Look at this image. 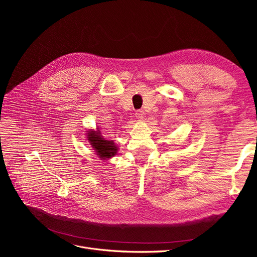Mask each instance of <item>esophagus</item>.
<instances>
[{
  "instance_id": "34e87169",
  "label": "esophagus",
  "mask_w": 257,
  "mask_h": 257,
  "mask_svg": "<svg viewBox=\"0 0 257 257\" xmlns=\"http://www.w3.org/2000/svg\"><path fill=\"white\" fill-rule=\"evenodd\" d=\"M145 114H146V113H145L144 110H137V112H136L137 118H144Z\"/></svg>"
}]
</instances>
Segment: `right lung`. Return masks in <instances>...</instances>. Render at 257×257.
<instances>
[{"label":"right lung","mask_w":257,"mask_h":257,"mask_svg":"<svg viewBox=\"0 0 257 257\" xmlns=\"http://www.w3.org/2000/svg\"><path fill=\"white\" fill-rule=\"evenodd\" d=\"M87 139L90 143L91 147L96 150L97 154L100 156V158H109L116 154L117 152V147L114 146L113 141H106L102 138L100 131L97 132L89 131L87 133Z\"/></svg>","instance_id":"1"}]
</instances>
